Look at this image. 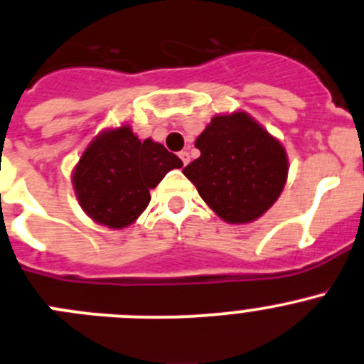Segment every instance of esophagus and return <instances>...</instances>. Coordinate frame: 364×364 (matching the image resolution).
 I'll list each match as a JSON object with an SVG mask.
<instances>
[{
    "label": "esophagus",
    "instance_id": "34e87169",
    "mask_svg": "<svg viewBox=\"0 0 364 364\" xmlns=\"http://www.w3.org/2000/svg\"><path fill=\"white\" fill-rule=\"evenodd\" d=\"M179 158H181L183 165H188L190 164V154L186 153V151H181V153H179Z\"/></svg>",
    "mask_w": 364,
    "mask_h": 364
}]
</instances>
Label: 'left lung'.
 Returning a JSON list of instances; mask_svg holds the SVG:
<instances>
[{
  "instance_id": "1",
  "label": "left lung",
  "mask_w": 364,
  "mask_h": 364,
  "mask_svg": "<svg viewBox=\"0 0 364 364\" xmlns=\"http://www.w3.org/2000/svg\"><path fill=\"white\" fill-rule=\"evenodd\" d=\"M196 147L200 156L183 174L229 224L256 220L283 192L288 174L284 147L243 112L211 119Z\"/></svg>"
}]
</instances>
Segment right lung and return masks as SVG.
I'll use <instances>...</instances> for the list:
<instances>
[{
    "instance_id": "add662e5",
    "label": "right lung",
    "mask_w": 364,
    "mask_h": 364,
    "mask_svg": "<svg viewBox=\"0 0 364 364\" xmlns=\"http://www.w3.org/2000/svg\"><path fill=\"white\" fill-rule=\"evenodd\" d=\"M179 167L183 161L161 144L142 142L129 126H121L101 133L85 149L74 168V192L88 217L121 229L146 210L149 190Z\"/></svg>"
}]
</instances>
